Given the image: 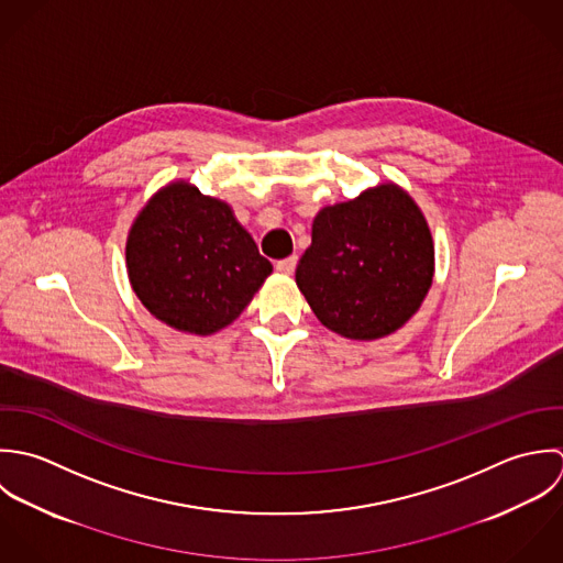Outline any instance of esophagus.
Instances as JSON below:
<instances>
[{"label":"esophagus","mask_w":563,"mask_h":563,"mask_svg":"<svg viewBox=\"0 0 563 563\" xmlns=\"http://www.w3.org/2000/svg\"><path fill=\"white\" fill-rule=\"evenodd\" d=\"M296 265H298V256H287V258H283V261H278L276 263V269L280 272V274H294V269H296Z\"/></svg>","instance_id":"obj_1"}]
</instances>
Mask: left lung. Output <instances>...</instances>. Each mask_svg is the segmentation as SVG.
<instances>
[{"label":"left lung","instance_id":"obj_1","mask_svg":"<svg viewBox=\"0 0 563 563\" xmlns=\"http://www.w3.org/2000/svg\"><path fill=\"white\" fill-rule=\"evenodd\" d=\"M433 274L429 222L409 191L387 180L316 216L296 285L329 331L374 341L418 313Z\"/></svg>","mask_w":563,"mask_h":563}]
</instances>
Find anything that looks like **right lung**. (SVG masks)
I'll use <instances>...</instances> for the list:
<instances>
[{
  "label": "right lung",
  "mask_w": 563,
  "mask_h": 563,
  "mask_svg": "<svg viewBox=\"0 0 563 563\" xmlns=\"http://www.w3.org/2000/svg\"><path fill=\"white\" fill-rule=\"evenodd\" d=\"M128 280L163 324L213 335L252 302L272 263L232 207L189 180L161 187L139 211L125 239Z\"/></svg>",
  "instance_id": "right-lung-1"
}]
</instances>
